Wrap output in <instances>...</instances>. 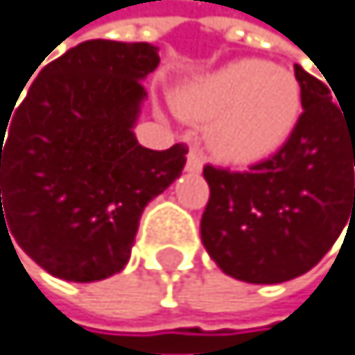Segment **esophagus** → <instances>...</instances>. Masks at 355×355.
I'll list each match as a JSON object with an SVG mask.
<instances>
[{
	"label": "esophagus",
	"instance_id": "obj_1",
	"mask_svg": "<svg viewBox=\"0 0 355 355\" xmlns=\"http://www.w3.org/2000/svg\"><path fill=\"white\" fill-rule=\"evenodd\" d=\"M201 165H204V156H201V151L192 147L188 151V160H185V170L192 172V174H197L201 172Z\"/></svg>",
	"mask_w": 355,
	"mask_h": 355
}]
</instances>
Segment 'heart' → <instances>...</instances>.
I'll use <instances>...</instances> for the list:
<instances>
[{
    "label": "heart",
    "mask_w": 355,
    "mask_h": 355,
    "mask_svg": "<svg viewBox=\"0 0 355 355\" xmlns=\"http://www.w3.org/2000/svg\"><path fill=\"white\" fill-rule=\"evenodd\" d=\"M179 110L209 122L208 142L229 163H251L279 149L302 113V88L288 69L236 60L188 85Z\"/></svg>",
    "instance_id": "obj_1"
}]
</instances>
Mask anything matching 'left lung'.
<instances>
[{"instance_id":"obj_1","label":"left lung","mask_w":355,"mask_h":355,"mask_svg":"<svg viewBox=\"0 0 355 355\" xmlns=\"http://www.w3.org/2000/svg\"><path fill=\"white\" fill-rule=\"evenodd\" d=\"M295 76L304 113L286 145L245 172L204 167L210 197L201 242L238 281L283 283L306 274L355 217V108L336 104L329 81L304 67L295 65Z\"/></svg>"}]
</instances>
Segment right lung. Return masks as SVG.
<instances>
[{
	"label": "right lung",
	"mask_w": 355,
	"mask_h": 355,
	"mask_svg": "<svg viewBox=\"0 0 355 355\" xmlns=\"http://www.w3.org/2000/svg\"><path fill=\"white\" fill-rule=\"evenodd\" d=\"M158 63L147 42L85 40L0 117V231L58 279L124 270L142 210L183 170V142L154 151L133 135Z\"/></svg>",
	"instance_id": "add662e5"
}]
</instances>
